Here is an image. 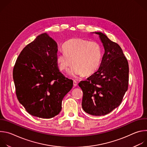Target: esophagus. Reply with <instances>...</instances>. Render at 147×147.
Returning a JSON list of instances; mask_svg holds the SVG:
<instances>
[{"mask_svg": "<svg viewBox=\"0 0 147 147\" xmlns=\"http://www.w3.org/2000/svg\"><path fill=\"white\" fill-rule=\"evenodd\" d=\"M73 86L74 87H76L77 86V82L75 80L73 81Z\"/></svg>", "mask_w": 147, "mask_h": 147, "instance_id": "esophagus-1", "label": "esophagus"}]
</instances>
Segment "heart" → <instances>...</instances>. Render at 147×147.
Here are the masks:
<instances>
[{
    "label": "heart",
    "instance_id": "1",
    "mask_svg": "<svg viewBox=\"0 0 147 147\" xmlns=\"http://www.w3.org/2000/svg\"><path fill=\"white\" fill-rule=\"evenodd\" d=\"M64 52L56 56L58 67L61 71H69L73 77H81L94 74L99 69L102 58V49L95 41L81 38H73L68 40L63 46Z\"/></svg>",
    "mask_w": 147,
    "mask_h": 147
}]
</instances>
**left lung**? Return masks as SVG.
Instances as JSON below:
<instances>
[{
  "label": "left lung",
  "instance_id": "8db88e82",
  "mask_svg": "<svg viewBox=\"0 0 147 147\" xmlns=\"http://www.w3.org/2000/svg\"><path fill=\"white\" fill-rule=\"evenodd\" d=\"M105 49L97 71L78 83L83 92L82 108L88 114L104 116L117 108L128 89L129 64L120 47L100 32Z\"/></svg>",
  "mask_w": 147,
  "mask_h": 147
}]
</instances>
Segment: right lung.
I'll use <instances>...</instances> for the list:
<instances>
[{"label":"right lung","instance_id":"obj_1","mask_svg":"<svg viewBox=\"0 0 147 147\" xmlns=\"http://www.w3.org/2000/svg\"><path fill=\"white\" fill-rule=\"evenodd\" d=\"M57 44L47 33L38 36L21 52L13 69L19 102L30 115L43 119L57 115L73 81L59 70Z\"/></svg>","mask_w":147,"mask_h":147}]
</instances>
